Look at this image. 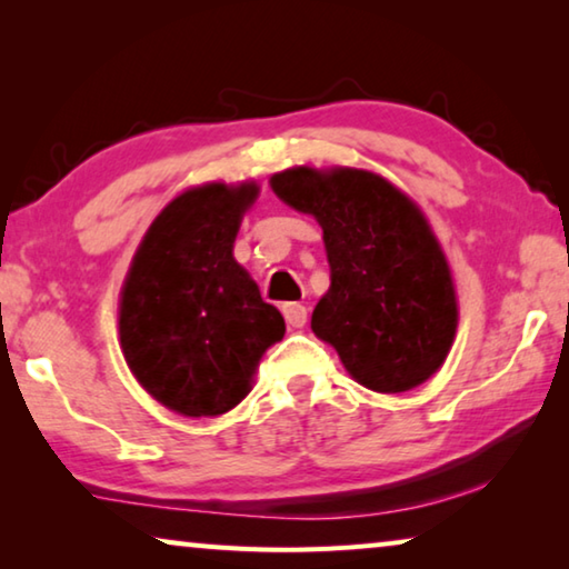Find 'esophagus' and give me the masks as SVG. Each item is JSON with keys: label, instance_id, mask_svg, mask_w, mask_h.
<instances>
[{"label": "esophagus", "instance_id": "esophagus-1", "mask_svg": "<svg viewBox=\"0 0 569 569\" xmlns=\"http://www.w3.org/2000/svg\"><path fill=\"white\" fill-rule=\"evenodd\" d=\"M283 316H286V323L291 326V329H303L308 311L301 303H283Z\"/></svg>", "mask_w": 569, "mask_h": 569}]
</instances>
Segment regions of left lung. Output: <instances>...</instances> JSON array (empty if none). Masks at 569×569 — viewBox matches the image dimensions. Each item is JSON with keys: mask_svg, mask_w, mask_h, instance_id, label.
Wrapping results in <instances>:
<instances>
[{"mask_svg": "<svg viewBox=\"0 0 569 569\" xmlns=\"http://www.w3.org/2000/svg\"><path fill=\"white\" fill-rule=\"evenodd\" d=\"M271 188L323 228L331 286L311 329L346 371L379 393L409 391L437 373L457 333L449 263L427 218L377 172L291 168Z\"/></svg>", "mask_w": 569, "mask_h": 569, "instance_id": "left-lung-1", "label": "left lung"}]
</instances>
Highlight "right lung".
Here are the masks:
<instances>
[{"label": "right lung", "mask_w": 569, "mask_h": 569, "mask_svg": "<svg viewBox=\"0 0 569 569\" xmlns=\"http://www.w3.org/2000/svg\"><path fill=\"white\" fill-rule=\"evenodd\" d=\"M256 182L180 192L152 220L120 293V346L134 379L182 417H218L248 397L286 321L233 258Z\"/></svg>", "instance_id": "1"}]
</instances>
